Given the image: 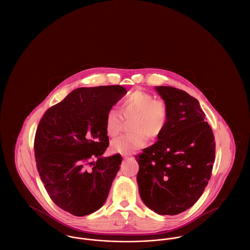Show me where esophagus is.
Wrapping results in <instances>:
<instances>
[{"instance_id": "esophagus-1", "label": "esophagus", "mask_w": 250, "mask_h": 250, "mask_svg": "<svg viewBox=\"0 0 250 250\" xmlns=\"http://www.w3.org/2000/svg\"><path fill=\"white\" fill-rule=\"evenodd\" d=\"M123 157H124L125 159H127V158H129V156H128V155H123Z\"/></svg>"}]
</instances>
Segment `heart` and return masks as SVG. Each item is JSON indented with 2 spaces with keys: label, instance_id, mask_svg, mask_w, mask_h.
Here are the masks:
<instances>
[{
  "label": "heart",
  "instance_id": "obj_1",
  "mask_svg": "<svg viewBox=\"0 0 250 250\" xmlns=\"http://www.w3.org/2000/svg\"><path fill=\"white\" fill-rule=\"evenodd\" d=\"M124 118L132 120L130 131L110 143V151L121 155H130L143 148L148 138L155 140L162 135L168 120V107L162 99L145 91L135 90L126 95L120 106ZM123 127L119 113L110 109L106 115L105 129L107 136L115 138Z\"/></svg>",
  "mask_w": 250,
  "mask_h": 250
}]
</instances>
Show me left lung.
Wrapping results in <instances>:
<instances>
[{
	"label": "left lung",
	"instance_id": "obj_1",
	"mask_svg": "<svg viewBox=\"0 0 250 250\" xmlns=\"http://www.w3.org/2000/svg\"><path fill=\"white\" fill-rule=\"evenodd\" d=\"M168 107L162 135L136 155L139 191L144 204L161 215H174L197 202L211 178L214 134L199 101L170 86L155 87Z\"/></svg>",
	"mask_w": 250,
	"mask_h": 250
}]
</instances>
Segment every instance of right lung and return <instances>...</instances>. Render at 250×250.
<instances>
[{
  "label": "right lung",
  "instance_id": "1",
  "mask_svg": "<svg viewBox=\"0 0 250 250\" xmlns=\"http://www.w3.org/2000/svg\"><path fill=\"white\" fill-rule=\"evenodd\" d=\"M126 93L120 85L78 88L39 122L35 138L39 176L52 202L76 216L103 206L119 170L121 155L102 156L108 146L105 120Z\"/></svg>",
  "mask_w": 250,
  "mask_h": 250
}]
</instances>
